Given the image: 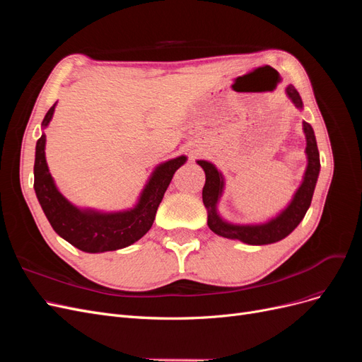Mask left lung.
<instances>
[{
  "label": "left lung",
  "mask_w": 362,
  "mask_h": 362,
  "mask_svg": "<svg viewBox=\"0 0 362 362\" xmlns=\"http://www.w3.org/2000/svg\"><path fill=\"white\" fill-rule=\"evenodd\" d=\"M286 95L288 100L294 104L296 108L302 110L303 103L299 92L294 89L293 84H288L286 89ZM303 133L306 139V169L303 173L302 182L294 192L288 205L281 210L275 217H270L269 221L261 223H233L228 222L218 214L217 204L221 201L225 190V178L223 173L218 170L211 161L198 160L196 163L205 172V185L202 189V201L206 208V223L211 231L217 235L238 240L247 245L261 246L276 243L279 240L286 238L291 234L296 226H298L306 211L311 205V199L314 194V189L317 184V178L320 173V156L317 149V141L314 136V129L308 122H303Z\"/></svg>",
  "instance_id": "left-lung-1"
}]
</instances>
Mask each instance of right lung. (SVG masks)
Returning a JSON list of instances; mask_svg holds the SVG:
<instances>
[{"mask_svg":"<svg viewBox=\"0 0 362 362\" xmlns=\"http://www.w3.org/2000/svg\"><path fill=\"white\" fill-rule=\"evenodd\" d=\"M54 104L42 120L45 129L56 112ZM47 136L42 133L36 144L35 192L52 229L68 243L89 254L117 250L136 243L154 223L158 205L168 190L173 173L187 161L180 156L157 164L140 192L134 206L120 211H101L95 208H81L69 202L57 189L51 177L45 157Z\"/></svg>","mask_w":362,"mask_h":362,"instance_id":"right-lung-1","label":"right lung"}]
</instances>
